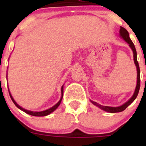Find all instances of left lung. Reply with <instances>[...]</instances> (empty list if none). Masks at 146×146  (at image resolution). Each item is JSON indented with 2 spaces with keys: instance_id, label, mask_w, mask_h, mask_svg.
<instances>
[{
  "instance_id": "left-lung-1",
  "label": "left lung",
  "mask_w": 146,
  "mask_h": 146,
  "mask_svg": "<svg viewBox=\"0 0 146 146\" xmlns=\"http://www.w3.org/2000/svg\"><path fill=\"white\" fill-rule=\"evenodd\" d=\"M119 35L121 38H123L125 42H127L129 44V46L130 47V48L131 49L132 52H133V57H134V62H135V64L137 68V85L136 88H135V92H134L133 95L129 99L128 101L125 102L124 104H123L121 106L118 107H110V106H103V105H101V104H98L97 102L94 101H91V103L94 105H96V107L99 108L100 109L103 110L104 111L108 112V113H119V112L123 111L125 109H126L127 107L131 104V103L135 101V99H136L137 96V94L139 93V90H140V67H139L138 62L137 60V51L136 49H135V45H134L133 42H131V38H129V35L128 31L125 29L123 27H121L120 28V31H119Z\"/></svg>"
}]
</instances>
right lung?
Segmentation results:
<instances>
[{
  "mask_svg": "<svg viewBox=\"0 0 146 146\" xmlns=\"http://www.w3.org/2000/svg\"><path fill=\"white\" fill-rule=\"evenodd\" d=\"M9 92L10 97H11V100H12V102H14V104H15V105H16L18 108H19V109L21 110H23V112H25V113L31 115H33V116H46V115H50V113H52V112L55 111V110L57 109V108H58L59 105H60V102H61L62 99H63V95H64V85H63L61 87V97H60V100L58 101V102L57 104H55L54 106L52 107V108H49V109L45 110H43V111H40V112L31 111V110H28L24 109V108H23L22 107H20V105H19V104L16 102H15V100L14 99V98L12 97V96H11V93H10L9 90Z\"/></svg>",
  "mask_w": 146,
  "mask_h": 146,
  "instance_id": "add662e5",
  "label": "right lung"
}]
</instances>
